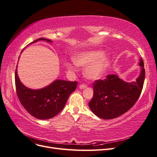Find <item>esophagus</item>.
<instances>
[{
    "label": "esophagus",
    "instance_id": "1",
    "mask_svg": "<svg viewBox=\"0 0 157 157\" xmlns=\"http://www.w3.org/2000/svg\"><path fill=\"white\" fill-rule=\"evenodd\" d=\"M80 89H84V88H86V85L85 84H80L79 86Z\"/></svg>",
    "mask_w": 157,
    "mask_h": 157
}]
</instances>
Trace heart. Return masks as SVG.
I'll use <instances>...</instances> for the list:
<instances>
[{
	"instance_id": "1",
	"label": "heart",
	"mask_w": 157,
	"mask_h": 157,
	"mask_svg": "<svg viewBox=\"0 0 157 157\" xmlns=\"http://www.w3.org/2000/svg\"><path fill=\"white\" fill-rule=\"evenodd\" d=\"M104 54L101 50L84 51L76 54L73 60L77 67H86L84 71L85 77L89 80H96L104 74L110 64V57ZM66 66L69 69H75L70 63H66Z\"/></svg>"
}]
</instances>
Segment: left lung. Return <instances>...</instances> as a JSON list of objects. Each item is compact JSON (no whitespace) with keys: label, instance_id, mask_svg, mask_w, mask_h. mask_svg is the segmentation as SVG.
<instances>
[{"label":"left lung","instance_id":"obj_1","mask_svg":"<svg viewBox=\"0 0 157 157\" xmlns=\"http://www.w3.org/2000/svg\"><path fill=\"white\" fill-rule=\"evenodd\" d=\"M140 75L136 82H126L116 75L93 84L94 96L88 103L92 111L103 119H113L126 113L134 106L143 88L145 71L144 61L140 59Z\"/></svg>","mask_w":157,"mask_h":157}]
</instances>
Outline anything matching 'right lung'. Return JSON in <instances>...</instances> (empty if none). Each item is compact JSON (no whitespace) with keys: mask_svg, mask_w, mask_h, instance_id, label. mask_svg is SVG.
<instances>
[{"mask_svg":"<svg viewBox=\"0 0 157 157\" xmlns=\"http://www.w3.org/2000/svg\"><path fill=\"white\" fill-rule=\"evenodd\" d=\"M39 40L52 42L49 39L40 38L29 44ZM15 84L19 100L25 110L38 119L46 120L56 116L62 110L71 94L77 88V82L56 80L43 88L33 90L21 82L16 67Z\"/></svg>","mask_w":157,"mask_h":157,"instance_id":"1","label":"right lung"}]
</instances>
